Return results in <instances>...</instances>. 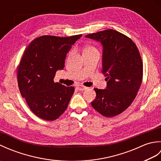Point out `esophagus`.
Listing matches in <instances>:
<instances>
[{
  "mask_svg": "<svg viewBox=\"0 0 161 161\" xmlns=\"http://www.w3.org/2000/svg\"><path fill=\"white\" fill-rule=\"evenodd\" d=\"M77 88L79 91H84L86 89L87 87L84 86H82V85H79V86H77Z\"/></svg>",
  "mask_w": 161,
  "mask_h": 161,
  "instance_id": "1",
  "label": "esophagus"
}]
</instances>
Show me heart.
Listing matches in <instances>:
<instances>
[{"instance_id": "b5f03b06", "label": "heart", "mask_w": 161, "mask_h": 161, "mask_svg": "<svg viewBox=\"0 0 161 161\" xmlns=\"http://www.w3.org/2000/svg\"><path fill=\"white\" fill-rule=\"evenodd\" d=\"M95 51H97V50L95 47L88 45V46H85L84 53H93V52H95Z\"/></svg>"}]
</instances>
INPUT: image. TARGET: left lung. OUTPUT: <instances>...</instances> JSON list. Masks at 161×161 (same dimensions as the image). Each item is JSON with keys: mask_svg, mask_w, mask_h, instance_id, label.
Listing matches in <instances>:
<instances>
[{"mask_svg": "<svg viewBox=\"0 0 161 161\" xmlns=\"http://www.w3.org/2000/svg\"><path fill=\"white\" fill-rule=\"evenodd\" d=\"M85 37L101 43L102 73L107 81L105 89L95 88L91 105L105 117H114L125 111L137 95L142 80L141 54L131 39L114 30Z\"/></svg>", "mask_w": 161, "mask_h": 161, "instance_id": "1", "label": "left lung"}]
</instances>
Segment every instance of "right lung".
I'll return each mask as SVG.
<instances>
[{
	"mask_svg": "<svg viewBox=\"0 0 161 161\" xmlns=\"http://www.w3.org/2000/svg\"><path fill=\"white\" fill-rule=\"evenodd\" d=\"M81 36H42L24 52L17 72L19 90L39 118L54 120L66 110L75 88L54 83V78L64 69L67 53Z\"/></svg>",
	"mask_w": 161,
	"mask_h": 161,
	"instance_id": "obj_1",
	"label": "right lung"
}]
</instances>
